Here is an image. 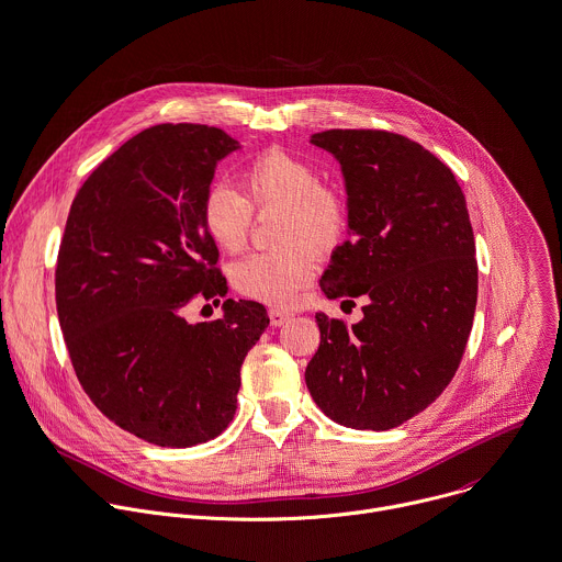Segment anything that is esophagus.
<instances>
[{
	"label": "esophagus",
	"instance_id": "obj_1",
	"mask_svg": "<svg viewBox=\"0 0 562 562\" xmlns=\"http://www.w3.org/2000/svg\"><path fill=\"white\" fill-rule=\"evenodd\" d=\"M269 319H271V326H284L289 319H291V313L286 311H280V308H271L269 311Z\"/></svg>",
	"mask_w": 562,
	"mask_h": 562
}]
</instances>
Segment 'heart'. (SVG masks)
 Masks as SVG:
<instances>
[{
  "label": "heart",
  "mask_w": 562,
  "mask_h": 562,
  "mask_svg": "<svg viewBox=\"0 0 562 562\" xmlns=\"http://www.w3.org/2000/svg\"><path fill=\"white\" fill-rule=\"evenodd\" d=\"M245 196L225 183L212 186L201 201V223L225 251L245 249L251 210H284L276 251L254 254L232 269L238 293L269 306H291L315 278L319 254L333 251L346 236L344 196L319 183V172L304 159L269 148L240 175Z\"/></svg>",
  "instance_id": "obj_1"
}]
</instances>
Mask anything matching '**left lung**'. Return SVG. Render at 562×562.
<instances>
[{
  "instance_id": "obj_1",
  "label": "left lung",
  "mask_w": 562,
  "mask_h": 562,
  "mask_svg": "<svg viewBox=\"0 0 562 562\" xmlns=\"http://www.w3.org/2000/svg\"><path fill=\"white\" fill-rule=\"evenodd\" d=\"M311 144L339 161L348 194L350 238L319 286L366 306L350 328L315 315L306 385L330 420L387 431L427 409L462 361L477 306L467 199L451 168L403 135L330 128Z\"/></svg>"
}]
</instances>
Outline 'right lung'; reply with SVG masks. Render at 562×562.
<instances>
[{
    "label": "right lung",
    "mask_w": 562,
    "mask_h": 562,
    "mask_svg": "<svg viewBox=\"0 0 562 562\" xmlns=\"http://www.w3.org/2000/svg\"><path fill=\"white\" fill-rule=\"evenodd\" d=\"M236 148L216 126H150L87 177L65 223L56 311L74 372L111 423L157 447L225 431L240 366L269 326L251 300H225L214 322L183 315L227 293L201 201Z\"/></svg>",
    "instance_id": "add662e5"
}]
</instances>
